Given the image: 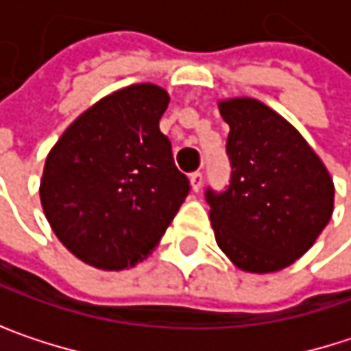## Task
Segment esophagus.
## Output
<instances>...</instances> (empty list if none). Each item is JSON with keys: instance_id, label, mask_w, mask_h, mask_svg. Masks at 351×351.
<instances>
[{"instance_id": "esophagus-1", "label": "esophagus", "mask_w": 351, "mask_h": 351, "mask_svg": "<svg viewBox=\"0 0 351 351\" xmlns=\"http://www.w3.org/2000/svg\"><path fill=\"white\" fill-rule=\"evenodd\" d=\"M191 186H193V191H195V193H199V191H201V186H203V173H199V171H197V173H193V175H191Z\"/></svg>"}]
</instances>
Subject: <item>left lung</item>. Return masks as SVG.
<instances>
[{
  "instance_id": "left-lung-1",
  "label": "left lung",
  "mask_w": 351,
  "mask_h": 351,
  "mask_svg": "<svg viewBox=\"0 0 351 351\" xmlns=\"http://www.w3.org/2000/svg\"><path fill=\"white\" fill-rule=\"evenodd\" d=\"M230 125V186L207 189L221 252L245 272L291 266L315 244L333 213V180L307 140L252 97L219 101Z\"/></svg>"
}]
</instances>
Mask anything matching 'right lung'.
<instances>
[{"instance_id": "right-lung-1", "label": "right lung", "mask_w": 351, "mask_h": 351, "mask_svg": "<svg viewBox=\"0 0 351 351\" xmlns=\"http://www.w3.org/2000/svg\"><path fill=\"white\" fill-rule=\"evenodd\" d=\"M169 101L152 83L123 87L83 111L48 152L42 209L85 264L123 270L142 262L189 195L158 128Z\"/></svg>"}]
</instances>
